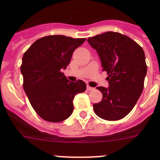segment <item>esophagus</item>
<instances>
[{"instance_id": "esophagus-1", "label": "esophagus", "mask_w": 160, "mask_h": 160, "mask_svg": "<svg viewBox=\"0 0 160 160\" xmlns=\"http://www.w3.org/2000/svg\"><path fill=\"white\" fill-rule=\"evenodd\" d=\"M87 90H89V91H90V90H94V88H91V87H90V86H88V87H87Z\"/></svg>"}]
</instances>
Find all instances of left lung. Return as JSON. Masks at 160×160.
Masks as SVG:
<instances>
[{
  "label": "left lung",
  "instance_id": "left-lung-1",
  "mask_svg": "<svg viewBox=\"0 0 160 160\" xmlns=\"http://www.w3.org/2000/svg\"><path fill=\"white\" fill-rule=\"evenodd\" d=\"M88 42L97 50L103 71L108 75V88H97L103 98L93 104L95 114L108 121L122 119L142 93L147 72L144 51L132 38L118 32H104L88 38Z\"/></svg>",
  "mask_w": 160,
  "mask_h": 160
}]
</instances>
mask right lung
Returning a JSON list of instances; mask_svg holds the SVG:
<instances>
[{
	"label": "right lung",
	"mask_w": 160,
	"mask_h": 160,
	"mask_svg": "<svg viewBox=\"0 0 160 160\" xmlns=\"http://www.w3.org/2000/svg\"><path fill=\"white\" fill-rule=\"evenodd\" d=\"M85 40L48 35L36 40L24 53L21 66L23 88L35 112L47 122L68 118L73 111L75 95L86 90L83 80L70 82L62 72L74 50Z\"/></svg>",
	"instance_id": "1"
}]
</instances>
